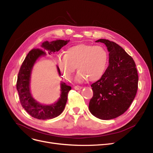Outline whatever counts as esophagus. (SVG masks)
Returning <instances> with one entry per match:
<instances>
[{"label": "esophagus", "instance_id": "34e87169", "mask_svg": "<svg viewBox=\"0 0 153 153\" xmlns=\"http://www.w3.org/2000/svg\"><path fill=\"white\" fill-rule=\"evenodd\" d=\"M74 89H75V90H80L82 89V87L79 86V85H76L74 87Z\"/></svg>", "mask_w": 153, "mask_h": 153}]
</instances>
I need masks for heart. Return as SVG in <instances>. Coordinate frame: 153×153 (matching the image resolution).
Returning a JSON list of instances; mask_svg holds the SVG:
<instances>
[{
  "mask_svg": "<svg viewBox=\"0 0 153 153\" xmlns=\"http://www.w3.org/2000/svg\"><path fill=\"white\" fill-rule=\"evenodd\" d=\"M57 65L63 76L70 80L76 67L79 71L78 81L88 79L91 82L100 80L109 64L107 50L102 46L78 44L68 48L64 55L58 57Z\"/></svg>",
  "mask_w": 153,
  "mask_h": 153,
  "instance_id": "heart-1",
  "label": "heart"
}]
</instances>
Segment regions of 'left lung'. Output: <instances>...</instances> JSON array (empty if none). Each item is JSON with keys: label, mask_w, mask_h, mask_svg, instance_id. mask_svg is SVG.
<instances>
[{"label": "left lung", "mask_w": 153, "mask_h": 153, "mask_svg": "<svg viewBox=\"0 0 153 153\" xmlns=\"http://www.w3.org/2000/svg\"><path fill=\"white\" fill-rule=\"evenodd\" d=\"M104 43L109 52V65L103 76L91 85L93 96L89 108L96 117L116 118L128 109L136 96L138 76L133 58L119 45L108 39Z\"/></svg>", "instance_id": "8db88e82"}]
</instances>
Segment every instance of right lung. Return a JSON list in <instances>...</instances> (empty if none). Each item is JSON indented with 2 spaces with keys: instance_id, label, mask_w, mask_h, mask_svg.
<instances>
[{
  "instance_id": "1",
  "label": "right lung",
  "mask_w": 153,
  "mask_h": 153,
  "mask_svg": "<svg viewBox=\"0 0 153 153\" xmlns=\"http://www.w3.org/2000/svg\"><path fill=\"white\" fill-rule=\"evenodd\" d=\"M68 42L69 40L61 39L51 42L45 41L41 47L48 50L49 54H52V52H55V51L58 52ZM44 55H46L45 50L40 48L32 49L27 54L18 73L16 89L19 94L21 105L26 112L34 118L47 120L56 117L63 112L67 102L68 92L71 89V87L62 82L61 97L57 102L50 105H41L32 98L29 87L31 71L36 60ZM57 70L59 75H61V71L58 67Z\"/></svg>"
}]
</instances>
